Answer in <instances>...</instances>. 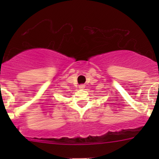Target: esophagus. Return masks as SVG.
<instances>
[{
  "mask_svg": "<svg viewBox=\"0 0 159 159\" xmlns=\"http://www.w3.org/2000/svg\"><path fill=\"white\" fill-rule=\"evenodd\" d=\"M85 88V85L84 84H80L79 85V89H84Z\"/></svg>",
  "mask_w": 159,
  "mask_h": 159,
  "instance_id": "esophagus-1",
  "label": "esophagus"
}]
</instances>
